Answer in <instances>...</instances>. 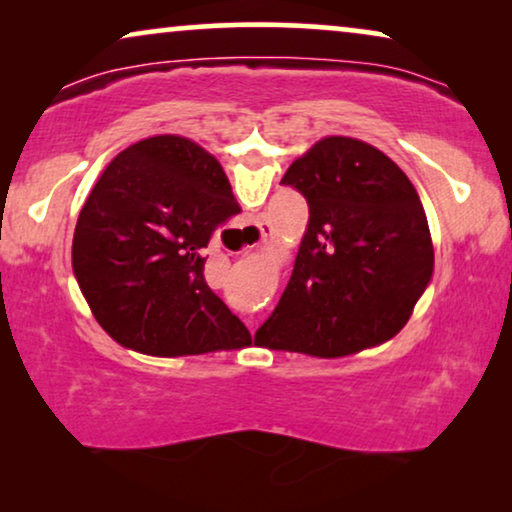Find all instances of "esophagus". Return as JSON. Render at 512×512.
<instances>
[{
  "label": "esophagus",
  "mask_w": 512,
  "mask_h": 512,
  "mask_svg": "<svg viewBox=\"0 0 512 512\" xmlns=\"http://www.w3.org/2000/svg\"><path fill=\"white\" fill-rule=\"evenodd\" d=\"M247 230H254V233L258 235V244L268 240L270 233H272V228L268 226V223H258V221H256V223H249Z\"/></svg>",
  "instance_id": "esophagus-1"
}]
</instances>
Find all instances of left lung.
Returning a JSON list of instances; mask_svg holds the SVG:
<instances>
[{
  "label": "left lung",
  "instance_id": "left-lung-1",
  "mask_svg": "<svg viewBox=\"0 0 512 512\" xmlns=\"http://www.w3.org/2000/svg\"><path fill=\"white\" fill-rule=\"evenodd\" d=\"M282 184L305 195L310 219L256 340L335 359L394 338L433 277L429 221L412 181L373 144L331 135L293 160Z\"/></svg>",
  "mask_w": 512,
  "mask_h": 512
}]
</instances>
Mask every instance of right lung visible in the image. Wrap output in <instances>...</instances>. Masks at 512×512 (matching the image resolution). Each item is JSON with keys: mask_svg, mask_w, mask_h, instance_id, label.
<instances>
[{"mask_svg": "<svg viewBox=\"0 0 512 512\" xmlns=\"http://www.w3.org/2000/svg\"><path fill=\"white\" fill-rule=\"evenodd\" d=\"M219 160L181 135L130 144L97 179L76 221L72 270L118 345L195 356L251 345L205 282L202 249L240 214Z\"/></svg>", "mask_w": 512, "mask_h": 512, "instance_id": "1", "label": "right lung"}]
</instances>
